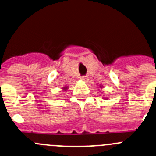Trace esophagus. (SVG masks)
I'll return each instance as SVG.
<instances>
[{"instance_id":"obj_1","label":"esophagus","mask_w":156,"mask_h":156,"mask_svg":"<svg viewBox=\"0 0 156 156\" xmlns=\"http://www.w3.org/2000/svg\"><path fill=\"white\" fill-rule=\"evenodd\" d=\"M81 79L82 80V81H86V82H87V81H88V76H87V75H84V76H81Z\"/></svg>"}]
</instances>
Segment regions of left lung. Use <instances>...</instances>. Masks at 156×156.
I'll return each mask as SVG.
<instances>
[{"label":"left lung","mask_w":156,"mask_h":156,"mask_svg":"<svg viewBox=\"0 0 156 156\" xmlns=\"http://www.w3.org/2000/svg\"><path fill=\"white\" fill-rule=\"evenodd\" d=\"M100 87H101V88H102V87H103V86H102V85H101V86H100Z\"/></svg>","instance_id":"8db88e82"}]
</instances>
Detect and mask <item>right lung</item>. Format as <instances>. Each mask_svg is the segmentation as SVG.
Here are the masks:
<instances>
[{
	"instance_id": "obj_1",
	"label": "right lung",
	"mask_w": 156,
	"mask_h": 156,
	"mask_svg": "<svg viewBox=\"0 0 156 156\" xmlns=\"http://www.w3.org/2000/svg\"><path fill=\"white\" fill-rule=\"evenodd\" d=\"M68 87H68V86H66V87H63V90H64V91H66V90H67V89H68Z\"/></svg>"
}]
</instances>
